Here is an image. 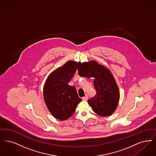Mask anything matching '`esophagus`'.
<instances>
[{"label":"esophagus","mask_w":156,"mask_h":156,"mask_svg":"<svg viewBox=\"0 0 156 156\" xmlns=\"http://www.w3.org/2000/svg\"><path fill=\"white\" fill-rule=\"evenodd\" d=\"M87 99H88V96H87V94L85 95V96H84V97L82 98V100H83V101H87Z\"/></svg>","instance_id":"esophagus-1"}]
</instances>
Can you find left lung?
I'll list each match as a JSON object with an SVG mask.
<instances>
[{
    "mask_svg": "<svg viewBox=\"0 0 156 156\" xmlns=\"http://www.w3.org/2000/svg\"><path fill=\"white\" fill-rule=\"evenodd\" d=\"M78 74L81 76L94 78V97L87 102L94 112L101 117L110 115L116 109L119 99V87L110 71L95 61L78 62Z\"/></svg>",
    "mask_w": 156,
    "mask_h": 156,
    "instance_id": "left-lung-1",
    "label": "left lung"
}]
</instances>
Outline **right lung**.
<instances>
[{"label":"right lung","mask_w":156,"mask_h":156,"mask_svg":"<svg viewBox=\"0 0 156 156\" xmlns=\"http://www.w3.org/2000/svg\"><path fill=\"white\" fill-rule=\"evenodd\" d=\"M77 64V62L69 61L56 69L50 74L44 86L45 103L51 114L60 120L69 118L82 101L75 87L69 85L76 71Z\"/></svg>","instance_id":"add662e5"}]
</instances>
